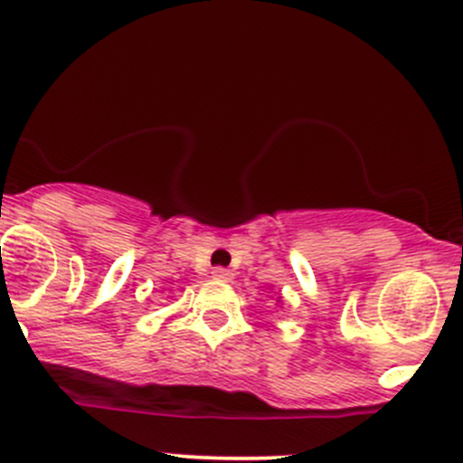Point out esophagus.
Instances as JSON below:
<instances>
[{
  "instance_id": "1",
  "label": "esophagus",
  "mask_w": 463,
  "mask_h": 463,
  "mask_svg": "<svg viewBox=\"0 0 463 463\" xmlns=\"http://www.w3.org/2000/svg\"><path fill=\"white\" fill-rule=\"evenodd\" d=\"M213 275L217 279H226V282H228V279H232V273L228 269H223V266H217V269L213 270Z\"/></svg>"
}]
</instances>
